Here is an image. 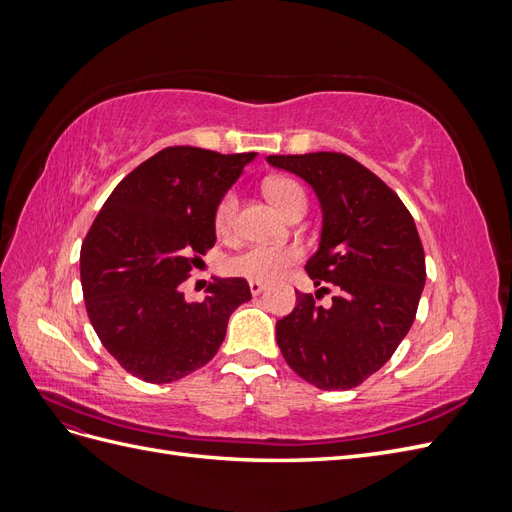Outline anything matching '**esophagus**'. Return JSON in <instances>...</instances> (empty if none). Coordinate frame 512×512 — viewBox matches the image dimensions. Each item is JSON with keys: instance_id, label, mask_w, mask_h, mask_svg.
Returning <instances> with one entry per match:
<instances>
[{"instance_id": "34e87169", "label": "esophagus", "mask_w": 512, "mask_h": 512, "mask_svg": "<svg viewBox=\"0 0 512 512\" xmlns=\"http://www.w3.org/2000/svg\"><path fill=\"white\" fill-rule=\"evenodd\" d=\"M250 290H252V294H260V292H265L267 290V284L265 282H250Z\"/></svg>"}]
</instances>
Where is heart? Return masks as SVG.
<instances>
[{"label": "heart", "instance_id": "obj_1", "mask_svg": "<svg viewBox=\"0 0 512 512\" xmlns=\"http://www.w3.org/2000/svg\"><path fill=\"white\" fill-rule=\"evenodd\" d=\"M265 192L273 200L275 207L286 215L305 209L307 196L301 183L288 177H273L265 181ZM239 196L237 192H226L213 209L215 235L228 239L237 228ZM303 258V250L297 245H250L239 254L226 260V271L239 277H247L254 282H273L282 277L290 267Z\"/></svg>", "mask_w": 512, "mask_h": 512}]
</instances>
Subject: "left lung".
<instances>
[{
  "instance_id": "obj_1",
  "label": "left lung",
  "mask_w": 512,
  "mask_h": 512,
  "mask_svg": "<svg viewBox=\"0 0 512 512\" xmlns=\"http://www.w3.org/2000/svg\"><path fill=\"white\" fill-rule=\"evenodd\" d=\"M312 185L322 237L305 271L338 294L331 308L297 290V307L277 320L286 363L322 391H348L391 359L416 318L425 252L410 211L378 175L337 151L269 156Z\"/></svg>"
}]
</instances>
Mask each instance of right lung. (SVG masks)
Listing matches in <instances>:
<instances>
[{"label":"right lung","mask_w":512,"mask_h":512,"mask_svg":"<svg viewBox=\"0 0 512 512\" xmlns=\"http://www.w3.org/2000/svg\"><path fill=\"white\" fill-rule=\"evenodd\" d=\"M256 153L166 147L119 181L81 245L87 316L117 363L151 384L207 365L228 318L252 299L243 277L215 280L203 301L179 286L213 243V209Z\"/></svg>","instance_id":"1"}]
</instances>
